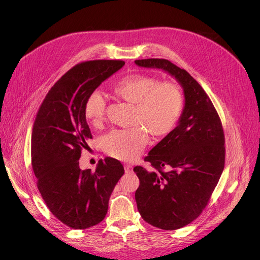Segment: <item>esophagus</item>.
Wrapping results in <instances>:
<instances>
[{
	"label": "esophagus",
	"instance_id": "1",
	"mask_svg": "<svg viewBox=\"0 0 260 260\" xmlns=\"http://www.w3.org/2000/svg\"><path fill=\"white\" fill-rule=\"evenodd\" d=\"M124 171H125V173H132L133 172V167L129 166V165H125L124 166Z\"/></svg>",
	"mask_w": 260,
	"mask_h": 260
}]
</instances>
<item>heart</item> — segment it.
<instances>
[{
	"label": "heart",
	"instance_id": "1",
	"mask_svg": "<svg viewBox=\"0 0 260 260\" xmlns=\"http://www.w3.org/2000/svg\"><path fill=\"white\" fill-rule=\"evenodd\" d=\"M120 99L134 105L128 129L113 131L104 139L106 153L116 159L132 161L137 158L148 142V134L160 138L173 131L183 105V93L178 85L162 82L151 76L132 74L123 77L113 87ZM106 102L99 91H92L85 101L84 115L94 126H100L105 117Z\"/></svg>",
	"mask_w": 260,
	"mask_h": 260
}]
</instances>
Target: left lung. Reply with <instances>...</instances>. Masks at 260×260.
<instances>
[{"mask_svg": "<svg viewBox=\"0 0 260 260\" xmlns=\"http://www.w3.org/2000/svg\"><path fill=\"white\" fill-rule=\"evenodd\" d=\"M135 63L167 72L183 88L178 124L144 158L153 170L134 168L140 180L135 198L141 217L156 228L177 230L202 213L220 179L225 158L221 121L209 95L186 71L166 59Z\"/></svg>", "mask_w": 260, "mask_h": 260, "instance_id": "left-lung-1", "label": "left lung"}]
</instances>
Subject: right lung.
Listing matches in <instances>:
<instances>
[{"mask_svg": "<svg viewBox=\"0 0 260 260\" xmlns=\"http://www.w3.org/2000/svg\"><path fill=\"white\" fill-rule=\"evenodd\" d=\"M125 64L87 61L74 66L41 104L31 135V165L37 186L49 211L72 229L101 222L108 200L124 174L117 159L99 160L94 172L79 167L82 148L92 138L84 115L88 95Z\"/></svg>", "mask_w": 260, "mask_h": 260, "instance_id": "right-lung-1", "label": "right lung"}]
</instances>
